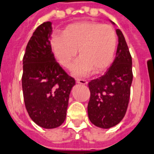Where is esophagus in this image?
Returning <instances> with one entry per match:
<instances>
[{
    "label": "esophagus",
    "instance_id": "obj_1",
    "mask_svg": "<svg viewBox=\"0 0 154 154\" xmlns=\"http://www.w3.org/2000/svg\"><path fill=\"white\" fill-rule=\"evenodd\" d=\"M76 83L77 84H80V85H86L88 84V81L85 80V79H76Z\"/></svg>",
    "mask_w": 154,
    "mask_h": 154
}]
</instances>
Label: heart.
Wrapping results in <instances>:
<instances>
[{
  "instance_id": "obj_1",
  "label": "heart",
  "mask_w": 154,
  "mask_h": 154,
  "mask_svg": "<svg viewBox=\"0 0 154 154\" xmlns=\"http://www.w3.org/2000/svg\"><path fill=\"white\" fill-rule=\"evenodd\" d=\"M117 44L113 27L88 20L71 24L62 35H54L51 38L54 57L65 68H70L79 51L80 57L71 69L77 77L104 71L114 60Z\"/></svg>"
}]
</instances>
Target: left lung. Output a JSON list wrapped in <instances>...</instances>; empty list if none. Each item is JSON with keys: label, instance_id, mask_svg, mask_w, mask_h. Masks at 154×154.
<instances>
[{"label": "left lung", "instance_id": "left-lung-1", "mask_svg": "<svg viewBox=\"0 0 154 154\" xmlns=\"http://www.w3.org/2000/svg\"><path fill=\"white\" fill-rule=\"evenodd\" d=\"M116 34L119 45L112 65L105 75L89 83L88 115L90 122L101 128H110L120 123L130 97L132 58L122 31L117 29Z\"/></svg>", "mask_w": 154, "mask_h": 154}]
</instances>
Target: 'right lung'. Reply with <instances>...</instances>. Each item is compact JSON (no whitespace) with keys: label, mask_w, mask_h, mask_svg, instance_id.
<instances>
[{"label":"right lung","mask_w":154,"mask_h":154,"mask_svg":"<svg viewBox=\"0 0 154 154\" xmlns=\"http://www.w3.org/2000/svg\"><path fill=\"white\" fill-rule=\"evenodd\" d=\"M52 23L41 24L29 40L23 58L22 90L30 119L44 128L60 126L66 118L75 80L58 64L51 45Z\"/></svg>","instance_id":"add662e5"}]
</instances>
